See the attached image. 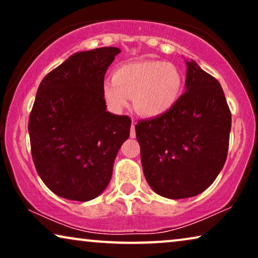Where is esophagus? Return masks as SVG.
<instances>
[{
    "mask_svg": "<svg viewBox=\"0 0 258 258\" xmlns=\"http://www.w3.org/2000/svg\"><path fill=\"white\" fill-rule=\"evenodd\" d=\"M130 137H132V139H135V137H136V132H135V124H134V119H133L132 129H130Z\"/></svg>",
    "mask_w": 258,
    "mask_h": 258,
    "instance_id": "obj_1",
    "label": "esophagus"
}]
</instances>
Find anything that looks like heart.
Wrapping results in <instances>:
<instances>
[{"label":"heart","mask_w":258,"mask_h":258,"mask_svg":"<svg viewBox=\"0 0 258 258\" xmlns=\"http://www.w3.org/2000/svg\"><path fill=\"white\" fill-rule=\"evenodd\" d=\"M184 80L177 67L163 61H140L119 66L107 80L102 93L112 110L119 111L133 97L135 110L157 117L171 110L182 96Z\"/></svg>","instance_id":"b5f03b06"}]
</instances>
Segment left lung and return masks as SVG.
I'll list each match as a JSON object with an SVG mask.
<instances>
[{
    "label": "left lung",
    "mask_w": 258,
    "mask_h": 258,
    "mask_svg": "<svg viewBox=\"0 0 258 258\" xmlns=\"http://www.w3.org/2000/svg\"><path fill=\"white\" fill-rule=\"evenodd\" d=\"M185 93L164 115L135 125L148 184L158 195L188 199L213 184L227 160L231 112L218 81L186 61Z\"/></svg>",
    "instance_id": "1"
}]
</instances>
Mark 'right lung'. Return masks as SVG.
Masks as SVG:
<instances>
[{
  "label": "right lung",
  "instance_id": "add662e5",
  "mask_svg": "<svg viewBox=\"0 0 258 258\" xmlns=\"http://www.w3.org/2000/svg\"><path fill=\"white\" fill-rule=\"evenodd\" d=\"M121 50L103 47L70 56L42 80L29 116L35 168L52 192L86 202L111 179L132 119L107 111L102 93L108 67Z\"/></svg>",
  "mask_w": 258,
  "mask_h": 258
}]
</instances>
